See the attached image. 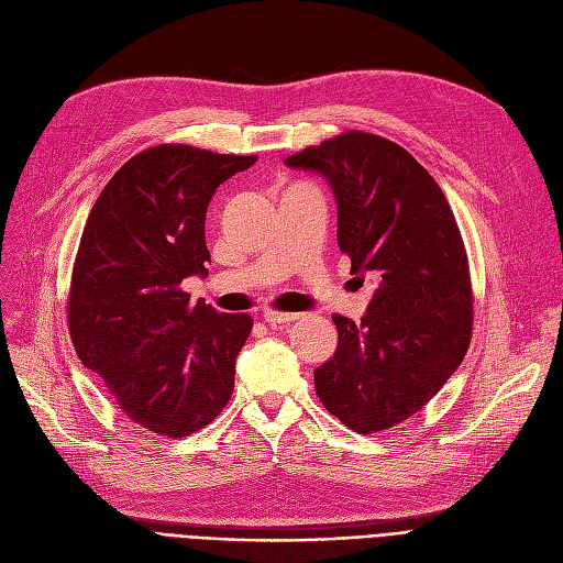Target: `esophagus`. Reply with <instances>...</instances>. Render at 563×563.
Wrapping results in <instances>:
<instances>
[{"instance_id":"34e87169","label":"esophagus","mask_w":563,"mask_h":563,"mask_svg":"<svg viewBox=\"0 0 563 563\" xmlns=\"http://www.w3.org/2000/svg\"><path fill=\"white\" fill-rule=\"evenodd\" d=\"M264 322L266 324H272V327H276V324H285V322H295V320H299V312H278V310H264Z\"/></svg>"}]
</instances>
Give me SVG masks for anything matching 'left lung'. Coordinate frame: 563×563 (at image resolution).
<instances>
[{"label":"left lung","instance_id":"8db88e82","mask_svg":"<svg viewBox=\"0 0 563 563\" xmlns=\"http://www.w3.org/2000/svg\"><path fill=\"white\" fill-rule=\"evenodd\" d=\"M329 179L338 246L379 287L361 322L333 314L338 347L314 368L322 405L371 434L413 417L467 354L474 295L467 251L442 188L400 144L347 131L285 158Z\"/></svg>","mask_w":563,"mask_h":563}]
</instances>
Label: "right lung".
Wrapping results in <instances>:
<instances>
[{
  "mask_svg": "<svg viewBox=\"0 0 563 563\" xmlns=\"http://www.w3.org/2000/svg\"><path fill=\"white\" fill-rule=\"evenodd\" d=\"M255 161L152 146L117 169L82 230L68 291L73 347L117 407L161 437L202 430L232 396L251 314L190 301L184 280L207 276L216 188Z\"/></svg>",
  "mask_w": 563,
  "mask_h": 563,
  "instance_id": "1",
  "label": "right lung"
}]
</instances>
